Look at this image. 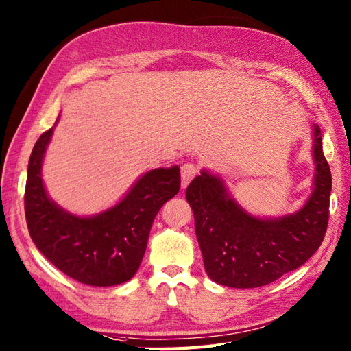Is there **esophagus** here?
<instances>
[{"instance_id": "1", "label": "esophagus", "mask_w": 351, "mask_h": 351, "mask_svg": "<svg viewBox=\"0 0 351 351\" xmlns=\"http://www.w3.org/2000/svg\"><path fill=\"white\" fill-rule=\"evenodd\" d=\"M198 173V168L195 167V163L188 162V163H183L182 169H180V176H182V188L184 189L186 186L189 184V182L192 180L193 177L197 176Z\"/></svg>"}]
</instances>
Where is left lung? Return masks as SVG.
<instances>
[{
	"mask_svg": "<svg viewBox=\"0 0 351 351\" xmlns=\"http://www.w3.org/2000/svg\"><path fill=\"white\" fill-rule=\"evenodd\" d=\"M314 189L293 215L261 219L228 195L217 176L201 171L186 189L207 275L232 288L267 285L300 267L320 247L329 221L332 174L314 126Z\"/></svg>",
	"mask_w": 351,
	"mask_h": 351,
	"instance_id": "8db88e82",
	"label": "left lung"
}]
</instances>
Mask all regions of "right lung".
I'll list each match as a JSON object with an SVG mask.
<instances>
[{"instance_id":"1","label":"right lung","mask_w":351,"mask_h":351,"mask_svg":"<svg viewBox=\"0 0 351 351\" xmlns=\"http://www.w3.org/2000/svg\"><path fill=\"white\" fill-rule=\"evenodd\" d=\"M53 128L37 139L28 162L25 217L29 236L46 258L77 282L123 284L136 274L160 207L180 191V168L141 176L124 198L95 216H76L46 193L42 162Z\"/></svg>"}]
</instances>
